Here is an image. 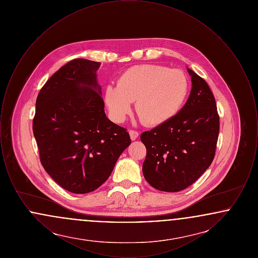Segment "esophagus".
Returning <instances> with one entry per match:
<instances>
[{
    "label": "esophagus",
    "mask_w": 258,
    "mask_h": 258,
    "mask_svg": "<svg viewBox=\"0 0 258 258\" xmlns=\"http://www.w3.org/2000/svg\"><path fill=\"white\" fill-rule=\"evenodd\" d=\"M128 134H130L131 139H132L133 141L136 140V139H137V137H138V135H139V134H138L137 132H135V131H130V132H128Z\"/></svg>",
    "instance_id": "34e87169"
}]
</instances>
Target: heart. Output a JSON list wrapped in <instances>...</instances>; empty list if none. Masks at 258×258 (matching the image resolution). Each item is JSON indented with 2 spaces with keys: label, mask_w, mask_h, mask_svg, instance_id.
I'll return each mask as SVG.
<instances>
[{
  "label": "heart",
  "mask_w": 258,
  "mask_h": 258,
  "mask_svg": "<svg viewBox=\"0 0 258 258\" xmlns=\"http://www.w3.org/2000/svg\"><path fill=\"white\" fill-rule=\"evenodd\" d=\"M188 92L184 73L158 64H139L126 70L117 86L107 85L103 99L111 119L123 123L132 111L149 125L166 123L180 111Z\"/></svg>",
  "instance_id": "1"
}]
</instances>
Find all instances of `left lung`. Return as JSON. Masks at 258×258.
Masks as SVG:
<instances>
[{
	"label": "left lung",
	"mask_w": 258,
	"mask_h": 258,
	"mask_svg": "<svg viewBox=\"0 0 258 258\" xmlns=\"http://www.w3.org/2000/svg\"><path fill=\"white\" fill-rule=\"evenodd\" d=\"M191 90L185 104L171 120L143 133L147 150L142 171L153 187L183 190L208 169L215 157L220 117L206 81L186 69Z\"/></svg>",
	"instance_id": "obj_1"
}]
</instances>
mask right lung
Listing matches in <instances>:
<instances>
[{"instance_id":"add662e5","label":"right lung","mask_w":258,"mask_h":258,"mask_svg":"<svg viewBox=\"0 0 258 258\" xmlns=\"http://www.w3.org/2000/svg\"><path fill=\"white\" fill-rule=\"evenodd\" d=\"M99 67L85 59L68 62L50 77L36 102L33 132L41 164L73 194L103 184L132 142L126 130L105 115Z\"/></svg>"}]
</instances>
